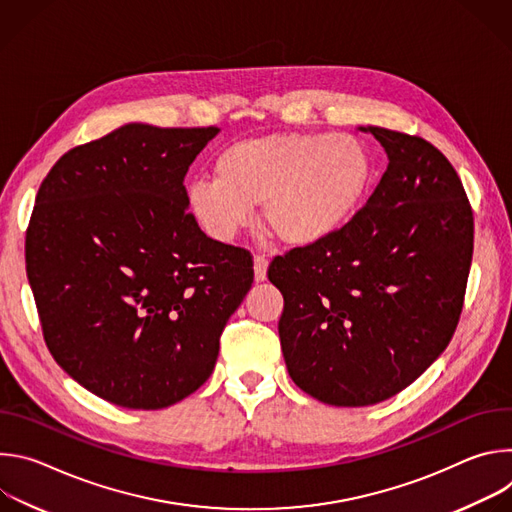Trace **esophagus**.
Wrapping results in <instances>:
<instances>
[{
	"label": "esophagus",
	"instance_id": "obj_1",
	"mask_svg": "<svg viewBox=\"0 0 512 512\" xmlns=\"http://www.w3.org/2000/svg\"><path fill=\"white\" fill-rule=\"evenodd\" d=\"M267 267H269V261L265 257H255L253 259V271H255V281H265L267 277Z\"/></svg>",
	"mask_w": 512,
	"mask_h": 512
}]
</instances>
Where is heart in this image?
<instances>
[{
  "mask_svg": "<svg viewBox=\"0 0 512 512\" xmlns=\"http://www.w3.org/2000/svg\"><path fill=\"white\" fill-rule=\"evenodd\" d=\"M373 180L367 145L330 131L275 133L233 143L214 178L186 188V206L216 243H231L263 204V225L289 247L334 237L358 212Z\"/></svg>",
  "mask_w": 512,
  "mask_h": 512,
  "instance_id": "1",
  "label": "heart"
}]
</instances>
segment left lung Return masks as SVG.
Listing matches in <instances>:
<instances>
[{"instance_id":"1","label":"left lung","mask_w":512,"mask_h":512,"mask_svg":"<svg viewBox=\"0 0 512 512\" xmlns=\"http://www.w3.org/2000/svg\"><path fill=\"white\" fill-rule=\"evenodd\" d=\"M373 133L389 158L375 192L334 237L269 265L294 383L336 407L381 403L450 344L474 249V216L446 156L421 137Z\"/></svg>"}]
</instances>
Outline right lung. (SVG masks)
Wrapping results in <instances>:
<instances>
[{
    "mask_svg": "<svg viewBox=\"0 0 512 512\" xmlns=\"http://www.w3.org/2000/svg\"><path fill=\"white\" fill-rule=\"evenodd\" d=\"M218 127L125 123L44 178L26 271L62 371L127 409H164L212 373L253 283L245 249L208 239L184 176Z\"/></svg>",
    "mask_w": 512,
    "mask_h": 512,
    "instance_id": "right-lung-1",
    "label": "right lung"
}]
</instances>
